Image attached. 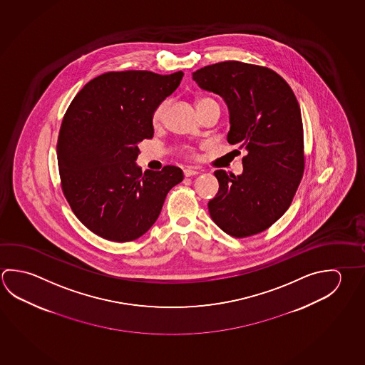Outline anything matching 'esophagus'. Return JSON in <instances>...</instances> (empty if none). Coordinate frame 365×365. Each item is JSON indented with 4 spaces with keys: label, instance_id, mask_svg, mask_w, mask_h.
Segmentation results:
<instances>
[{
    "label": "esophagus",
    "instance_id": "34e87169",
    "mask_svg": "<svg viewBox=\"0 0 365 365\" xmlns=\"http://www.w3.org/2000/svg\"><path fill=\"white\" fill-rule=\"evenodd\" d=\"M183 173H185V177H192V175L198 174V172L196 169H193V168H187V169L183 170Z\"/></svg>",
    "mask_w": 365,
    "mask_h": 365
}]
</instances>
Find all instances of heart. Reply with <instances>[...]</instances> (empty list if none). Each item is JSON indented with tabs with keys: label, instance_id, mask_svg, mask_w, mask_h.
<instances>
[{
	"label": "heart",
	"instance_id": "obj_1",
	"mask_svg": "<svg viewBox=\"0 0 365 365\" xmlns=\"http://www.w3.org/2000/svg\"><path fill=\"white\" fill-rule=\"evenodd\" d=\"M207 105H217V103L215 100L210 98V97H202V98L197 100V109H200V108H204V106H207ZM167 109V101H163V103H161L160 105L155 109L154 115H153V122H154L155 125L160 124V123L164 120V116H165Z\"/></svg>",
	"mask_w": 365,
	"mask_h": 365
}]
</instances>
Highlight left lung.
I'll return each mask as SVG.
<instances>
[{
    "instance_id": "obj_1",
    "label": "left lung",
    "mask_w": 365,
    "mask_h": 365,
    "mask_svg": "<svg viewBox=\"0 0 365 365\" xmlns=\"http://www.w3.org/2000/svg\"><path fill=\"white\" fill-rule=\"evenodd\" d=\"M201 90L230 111L227 141L245 148L240 175L215 170L219 191L209 201L214 223L242 238L268 230L286 212L304 173L300 106L287 82L264 66L240 61L207 65L192 74Z\"/></svg>"
}]
</instances>
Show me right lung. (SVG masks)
Masks as SVG:
<instances>
[{
    "mask_svg": "<svg viewBox=\"0 0 365 365\" xmlns=\"http://www.w3.org/2000/svg\"><path fill=\"white\" fill-rule=\"evenodd\" d=\"M182 78L183 71H110L86 84L66 110L58 141L63 192L97 236L114 242L143 236L183 180L180 168L142 173L135 164L138 143L154 135L155 109Z\"/></svg>",
    "mask_w": 365,
    "mask_h": 365,
    "instance_id": "add662e5",
    "label": "right lung"
}]
</instances>
